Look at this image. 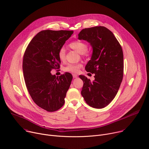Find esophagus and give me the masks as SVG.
<instances>
[{
    "instance_id": "34e87169",
    "label": "esophagus",
    "mask_w": 149,
    "mask_h": 149,
    "mask_svg": "<svg viewBox=\"0 0 149 149\" xmlns=\"http://www.w3.org/2000/svg\"><path fill=\"white\" fill-rule=\"evenodd\" d=\"M72 76H73V78H77V77H78V75H77V74H72Z\"/></svg>"
}]
</instances>
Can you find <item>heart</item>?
Wrapping results in <instances>:
<instances>
[{
    "instance_id": "1",
    "label": "heart",
    "mask_w": 149,
    "mask_h": 149,
    "mask_svg": "<svg viewBox=\"0 0 149 149\" xmlns=\"http://www.w3.org/2000/svg\"><path fill=\"white\" fill-rule=\"evenodd\" d=\"M70 47L80 54L86 53L88 49V45L87 43L81 40H75V41L71 42L70 44ZM65 54L66 51L65 48L63 47H61L58 51V58L61 61H63L65 59ZM81 67L82 65L80 63L68 64L64 68L63 71L66 72L77 73Z\"/></svg>"
}]
</instances>
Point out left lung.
Returning <instances> with one entry per match:
<instances>
[{"label":"left lung","mask_w":149,"mask_h":149,"mask_svg":"<svg viewBox=\"0 0 149 149\" xmlns=\"http://www.w3.org/2000/svg\"><path fill=\"white\" fill-rule=\"evenodd\" d=\"M78 39L86 40L93 47L85 69L95 74L93 81L84 75L79 76L84 82L81 93L89 106L101 109L113 100L123 81V49L112 32L103 26L82 30Z\"/></svg>","instance_id":"left-lung-1"}]
</instances>
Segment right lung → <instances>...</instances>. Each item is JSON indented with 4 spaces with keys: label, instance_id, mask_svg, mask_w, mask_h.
I'll return each instance as SVG.
<instances>
[{
    "label": "right lung",
    "instance_id": "1",
    "mask_svg": "<svg viewBox=\"0 0 149 149\" xmlns=\"http://www.w3.org/2000/svg\"><path fill=\"white\" fill-rule=\"evenodd\" d=\"M73 31L43 30L35 36L26 47L22 61L25 85L34 103L47 112L59 110L72 79L66 72L59 77L52 75L60 68L58 51Z\"/></svg>",
    "mask_w": 149,
    "mask_h": 149
}]
</instances>
